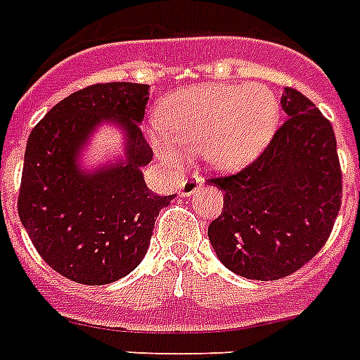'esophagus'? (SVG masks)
<instances>
[{"mask_svg":"<svg viewBox=\"0 0 360 360\" xmlns=\"http://www.w3.org/2000/svg\"><path fill=\"white\" fill-rule=\"evenodd\" d=\"M202 183H203L202 177H198V175L186 177V179L179 185V194L181 196H192V194L202 186Z\"/></svg>","mask_w":360,"mask_h":360,"instance_id":"esophagus-1","label":"esophagus"}]
</instances>
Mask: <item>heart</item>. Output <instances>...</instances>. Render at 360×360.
<instances>
[{"label":"heart","mask_w":360,"mask_h":360,"mask_svg":"<svg viewBox=\"0 0 360 360\" xmlns=\"http://www.w3.org/2000/svg\"><path fill=\"white\" fill-rule=\"evenodd\" d=\"M280 104L262 86L192 87L166 101L160 132L151 138L162 162L181 166L202 151L213 168L239 169L265 149L278 129Z\"/></svg>","instance_id":"obj_1"}]
</instances>
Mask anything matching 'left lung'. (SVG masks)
<instances>
[{"label": "left lung", "instance_id": "8db88e82", "mask_svg": "<svg viewBox=\"0 0 360 360\" xmlns=\"http://www.w3.org/2000/svg\"><path fill=\"white\" fill-rule=\"evenodd\" d=\"M285 123L237 174L209 177L224 209L207 236L226 267L250 280H278L312 259L329 239L342 203L333 124L316 104L285 87Z\"/></svg>", "mask_w": 360, "mask_h": 360}]
</instances>
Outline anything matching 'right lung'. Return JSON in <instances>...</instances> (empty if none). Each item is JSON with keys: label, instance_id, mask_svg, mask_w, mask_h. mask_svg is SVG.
<instances>
[{"label": "right lung", "instance_id": "right-lung-1", "mask_svg": "<svg viewBox=\"0 0 360 360\" xmlns=\"http://www.w3.org/2000/svg\"><path fill=\"white\" fill-rule=\"evenodd\" d=\"M147 84H95L58 103L25 146L18 217L44 262L78 284L103 285L140 265L160 209L172 196L147 188L141 166L153 149L140 123ZM103 120L127 132V158L87 174L77 153Z\"/></svg>", "mask_w": 360, "mask_h": 360}]
</instances>
